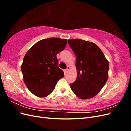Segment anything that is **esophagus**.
<instances>
[{
	"label": "esophagus",
	"instance_id": "1",
	"mask_svg": "<svg viewBox=\"0 0 131 131\" xmlns=\"http://www.w3.org/2000/svg\"><path fill=\"white\" fill-rule=\"evenodd\" d=\"M70 69V67L69 66H68V67H67V69L66 70V72L67 73H68V72H69V71Z\"/></svg>",
	"mask_w": 131,
	"mask_h": 131
}]
</instances>
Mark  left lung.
Listing matches in <instances>:
<instances>
[{
	"mask_svg": "<svg viewBox=\"0 0 131 131\" xmlns=\"http://www.w3.org/2000/svg\"><path fill=\"white\" fill-rule=\"evenodd\" d=\"M76 57L77 78L70 88L82 100L93 98L100 92L108 78L109 64L94 43L79 39L68 40Z\"/></svg>",
	"mask_w": 131,
	"mask_h": 131,
	"instance_id": "1",
	"label": "left lung"
}]
</instances>
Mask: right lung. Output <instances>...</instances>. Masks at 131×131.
Segmentation results:
<instances>
[{
  "instance_id": "1",
  "label": "right lung",
  "mask_w": 131,
  "mask_h": 131,
  "mask_svg": "<svg viewBox=\"0 0 131 131\" xmlns=\"http://www.w3.org/2000/svg\"><path fill=\"white\" fill-rule=\"evenodd\" d=\"M67 43L66 39H42L26 53L21 65L23 81L35 96H49L58 81L64 77V72L58 67L56 55L64 49Z\"/></svg>"
}]
</instances>
